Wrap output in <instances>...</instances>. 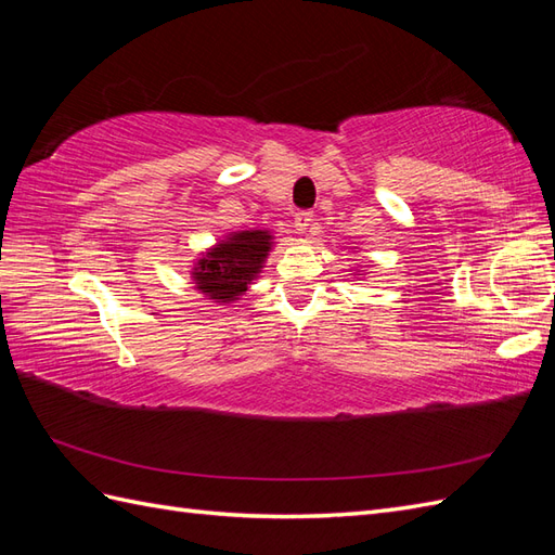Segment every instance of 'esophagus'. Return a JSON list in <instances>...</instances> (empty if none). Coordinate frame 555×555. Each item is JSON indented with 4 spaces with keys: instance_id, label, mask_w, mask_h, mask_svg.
I'll return each mask as SVG.
<instances>
[{
    "instance_id": "obj_1",
    "label": "esophagus",
    "mask_w": 555,
    "mask_h": 555,
    "mask_svg": "<svg viewBox=\"0 0 555 555\" xmlns=\"http://www.w3.org/2000/svg\"><path fill=\"white\" fill-rule=\"evenodd\" d=\"M294 224H296L298 231L310 229V224H312V212H310V210H298V212L294 215Z\"/></svg>"
}]
</instances>
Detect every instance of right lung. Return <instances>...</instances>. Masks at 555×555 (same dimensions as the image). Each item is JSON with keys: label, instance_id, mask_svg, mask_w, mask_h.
Listing matches in <instances>:
<instances>
[{"label": "right lung", "instance_id": "add662e5", "mask_svg": "<svg viewBox=\"0 0 555 555\" xmlns=\"http://www.w3.org/2000/svg\"><path fill=\"white\" fill-rule=\"evenodd\" d=\"M271 247L273 236L268 231L229 233L194 263L192 278L196 289L212 298L215 304H233L261 273Z\"/></svg>", "mask_w": 555, "mask_h": 555}]
</instances>
